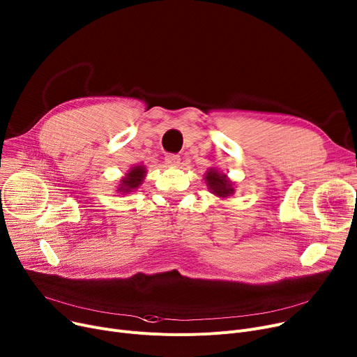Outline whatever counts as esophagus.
<instances>
[{"label": "esophagus", "mask_w": 357, "mask_h": 357, "mask_svg": "<svg viewBox=\"0 0 357 357\" xmlns=\"http://www.w3.org/2000/svg\"><path fill=\"white\" fill-rule=\"evenodd\" d=\"M165 162H166V165H167V166H171V167H176V166H179L181 158H179V155H175V153H169V155H166V158H165Z\"/></svg>", "instance_id": "obj_1"}]
</instances>
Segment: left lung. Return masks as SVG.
I'll return each mask as SVG.
<instances>
[{"mask_svg":"<svg viewBox=\"0 0 357 357\" xmlns=\"http://www.w3.org/2000/svg\"><path fill=\"white\" fill-rule=\"evenodd\" d=\"M205 182H207L211 194L220 198H227L234 194V183L227 178V175L221 174L214 167H210L205 174Z\"/></svg>","mask_w":357,"mask_h":357,"instance_id":"left-lung-1","label":"left lung"}]
</instances>
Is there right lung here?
<instances>
[{"label":"right lung","mask_w":357,"mask_h":357,"mask_svg":"<svg viewBox=\"0 0 357 357\" xmlns=\"http://www.w3.org/2000/svg\"><path fill=\"white\" fill-rule=\"evenodd\" d=\"M146 176V167L143 165H137L130 169V171L126 174L124 178H121L120 183H119V192L121 194H128L133 192L135 190H137L139 186L142 185L143 179Z\"/></svg>","instance_id":"right-lung-1"}]
</instances>
